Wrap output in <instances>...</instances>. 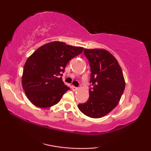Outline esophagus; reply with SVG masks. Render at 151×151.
Returning a JSON list of instances; mask_svg holds the SVG:
<instances>
[{
	"mask_svg": "<svg viewBox=\"0 0 151 151\" xmlns=\"http://www.w3.org/2000/svg\"><path fill=\"white\" fill-rule=\"evenodd\" d=\"M71 88H72V90H73V91H77L78 89V87H76V86H71Z\"/></svg>",
	"mask_w": 151,
	"mask_h": 151,
	"instance_id": "1",
	"label": "esophagus"
}]
</instances>
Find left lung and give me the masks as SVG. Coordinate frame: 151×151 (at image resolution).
<instances>
[{
	"mask_svg": "<svg viewBox=\"0 0 151 151\" xmlns=\"http://www.w3.org/2000/svg\"><path fill=\"white\" fill-rule=\"evenodd\" d=\"M91 69L89 98L78 104L82 113L93 118L102 117L118 104L125 88L123 73L118 62L108 51L84 49Z\"/></svg>",
	"mask_w": 151,
	"mask_h": 151,
	"instance_id": "1",
	"label": "left lung"
}]
</instances>
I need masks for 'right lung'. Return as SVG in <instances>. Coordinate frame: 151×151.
I'll list each match as a JSON object with an SVG mask.
<instances>
[{
  "label": "right lung",
  "instance_id": "add662e5",
  "mask_svg": "<svg viewBox=\"0 0 151 151\" xmlns=\"http://www.w3.org/2000/svg\"><path fill=\"white\" fill-rule=\"evenodd\" d=\"M83 49L55 41L39 47L28 58L23 68L22 84L32 104L47 108L60 100L70 89L62 79L66 66Z\"/></svg>",
  "mask_w": 151,
  "mask_h": 151
}]
</instances>
